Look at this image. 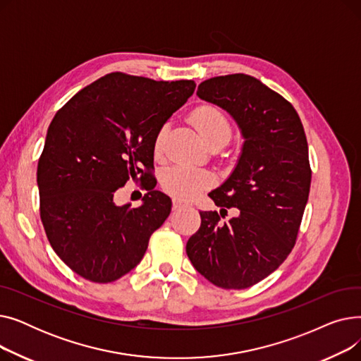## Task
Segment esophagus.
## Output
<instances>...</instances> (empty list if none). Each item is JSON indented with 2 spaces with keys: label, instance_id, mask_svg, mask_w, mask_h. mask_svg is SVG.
<instances>
[{
  "label": "esophagus",
  "instance_id": "obj_1",
  "mask_svg": "<svg viewBox=\"0 0 361 361\" xmlns=\"http://www.w3.org/2000/svg\"><path fill=\"white\" fill-rule=\"evenodd\" d=\"M187 206H188L187 203H184V202L178 200V199H174V200H173V209H174V211L183 209V207H187Z\"/></svg>",
  "mask_w": 361,
  "mask_h": 361
}]
</instances>
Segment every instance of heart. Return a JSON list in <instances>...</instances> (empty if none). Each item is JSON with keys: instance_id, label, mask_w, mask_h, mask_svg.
<instances>
[{"instance_id": "obj_1", "label": "heart", "mask_w": 361, "mask_h": 361, "mask_svg": "<svg viewBox=\"0 0 361 361\" xmlns=\"http://www.w3.org/2000/svg\"><path fill=\"white\" fill-rule=\"evenodd\" d=\"M193 126L207 145L219 139H230L231 124L225 114L214 105L197 106L190 116ZM166 127H162L155 137V155H161L165 147ZM164 192L178 200H190L212 185V177L195 166L173 165L166 168L161 176Z\"/></svg>"}]
</instances>
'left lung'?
Instances as JSON below:
<instances>
[{"label":"left lung","mask_w":361,"mask_h":361,"mask_svg":"<svg viewBox=\"0 0 361 361\" xmlns=\"http://www.w3.org/2000/svg\"><path fill=\"white\" fill-rule=\"evenodd\" d=\"M197 97L231 114L244 145L230 178L209 193L221 212H200L185 252L214 286L244 290L278 269L295 244L312 181L306 133L294 106L247 74L207 79ZM231 207L238 216L224 223Z\"/></svg>","instance_id":"1"}]
</instances>
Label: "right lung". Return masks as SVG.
<instances>
[{
	"label": "right lung",
	"instance_id": "1",
	"mask_svg": "<svg viewBox=\"0 0 361 361\" xmlns=\"http://www.w3.org/2000/svg\"><path fill=\"white\" fill-rule=\"evenodd\" d=\"M195 87L117 71L55 114L37 162L39 211L49 244L73 272L108 283L143 259L171 212L152 176L155 137ZM139 175L148 192L142 206L117 207L113 195Z\"/></svg>",
	"mask_w": 361,
	"mask_h": 361
}]
</instances>
